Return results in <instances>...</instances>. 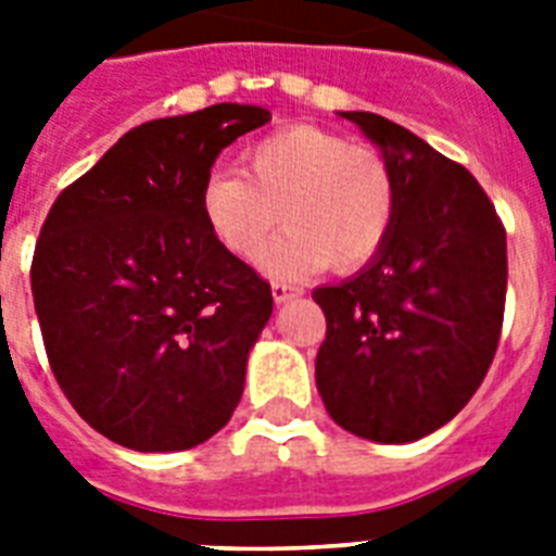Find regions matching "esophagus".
Segmentation results:
<instances>
[{
  "label": "esophagus",
  "mask_w": 556,
  "mask_h": 556,
  "mask_svg": "<svg viewBox=\"0 0 556 556\" xmlns=\"http://www.w3.org/2000/svg\"><path fill=\"white\" fill-rule=\"evenodd\" d=\"M270 294H274L277 303H286V300H294V296L303 294V288L288 286V282H274V286H270Z\"/></svg>",
  "instance_id": "34e87169"
}]
</instances>
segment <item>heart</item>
Returning <instances> with one entry per match:
<instances>
[{
    "label": "heart",
    "instance_id": "obj_1",
    "mask_svg": "<svg viewBox=\"0 0 556 556\" xmlns=\"http://www.w3.org/2000/svg\"><path fill=\"white\" fill-rule=\"evenodd\" d=\"M210 236L230 256L260 260L282 216L288 227L265 256L274 277L329 265H369L397 222V178L378 152L314 126H291L244 152L242 169H213L199 192Z\"/></svg>",
    "mask_w": 556,
    "mask_h": 556
}]
</instances>
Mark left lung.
I'll list each match as a JSON object with an SVG mask.
<instances>
[{
  "label": "left lung",
  "mask_w": 556,
  "mask_h": 556,
  "mask_svg": "<svg viewBox=\"0 0 556 556\" xmlns=\"http://www.w3.org/2000/svg\"><path fill=\"white\" fill-rule=\"evenodd\" d=\"M397 178L387 248L340 286L314 288L326 314L317 389L361 439L404 444L465 409L500 346L508 288L505 225L462 164L404 126L343 112Z\"/></svg>",
  "instance_id": "1"
}]
</instances>
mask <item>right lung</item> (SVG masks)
<instances>
[{"mask_svg": "<svg viewBox=\"0 0 556 556\" xmlns=\"http://www.w3.org/2000/svg\"><path fill=\"white\" fill-rule=\"evenodd\" d=\"M268 121L216 103L135 126L48 210L30 262L48 364L115 444L190 450L242 397L274 296L210 236L199 192L218 152Z\"/></svg>", "mask_w": 556, "mask_h": 556, "instance_id": "right-lung-1", "label": "right lung"}]
</instances>
